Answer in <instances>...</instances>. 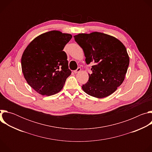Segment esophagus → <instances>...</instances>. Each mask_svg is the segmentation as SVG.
Instances as JSON below:
<instances>
[{
	"mask_svg": "<svg viewBox=\"0 0 152 152\" xmlns=\"http://www.w3.org/2000/svg\"><path fill=\"white\" fill-rule=\"evenodd\" d=\"M80 70H81V68H80V67H78L76 70H75V71H74V73H79V72H80Z\"/></svg>",
	"mask_w": 152,
	"mask_h": 152,
	"instance_id": "34e87169",
	"label": "esophagus"
}]
</instances>
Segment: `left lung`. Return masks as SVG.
Listing matches in <instances>:
<instances>
[{
  "label": "left lung",
  "instance_id": "obj_1",
  "mask_svg": "<svg viewBox=\"0 0 152 152\" xmlns=\"http://www.w3.org/2000/svg\"><path fill=\"white\" fill-rule=\"evenodd\" d=\"M74 38L83 49L86 63L94 64L88 82L82 86L83 91L99 99L112 94L127 73L129 57L126 47L115 37L98 32L79 34Z\"/></svg>",
  "mask_w": 152,
  "mask_h": 152
}]
</instances>
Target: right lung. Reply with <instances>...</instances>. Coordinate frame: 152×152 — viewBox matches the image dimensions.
Returning a JSON list of instances; mask_svg holds the SVG:
<instances>
[{"mask_svg":"<svg viewBox=\"0 0 152 152\" xmlns=\"http://www.w3.org/2000/svg\"><path fill=\"white\" fill-rule=\"evenodd\" d=\"M70 34L52 31L35 38L21 56V69L28 83L38 93L52 96L63 88L72 72L62 51L72 39Z\"/></svg>","mask_w":152,"mask_h":152,"instance_id":"obj_1","label":"right lung"}]
</instances>
